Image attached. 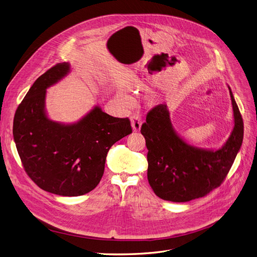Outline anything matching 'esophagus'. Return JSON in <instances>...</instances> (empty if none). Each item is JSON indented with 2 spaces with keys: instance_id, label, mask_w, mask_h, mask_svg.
I'll list each match as a JSON object with an SVG mask.
<instances>
[{
  "instance_id": "esophagus-1",
  "label": "esophagus",
  "mask_w": 257,
  "mask_h": 257,
  "mask_svg": "<svg viewBox=\"0 0 257 257\" xmlns=\"http://www.w3.org/2000/svg\"><path fill=\"white\" fill-rule=\"evenodd\" d=\"M131 122H132V126L134 132H139L141 128V124H142V119L138 114H134L131 117Z\"/></svg>"
}]
</instances>
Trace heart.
Masks as SVG:
<instances>
[{
    "instance_id": "heart-1",
    "label": "heart",
    "mask_w": 257,
    "mask_h": 257,
    "mask_svg": "<svg viewBox=\"0 0 257 257\" xmlns=\"http://www.w3.org/2000/svg\"><path fill=\"white\" fill-rule=\"evenodd\" d=\"M127 101H128V103H132V99L131 98H127Z\"/></svg>"
}]
</instances>
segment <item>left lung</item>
<instances>
[{
  "instance_id": "1",
  "label": "left lung",
  "mask_w": 257,
  "mask_h": 257,
  "mask_svg": "<svg viewBox=\"0 0 257 257\" xmlns=\"http://www.w3.org/2000/svg\"><path fill=\"white\" fill-rule=\"evenodd\" d=\"M234 127L221 148H195L180 139L172 128L166 104H158L146 115L141 126L147 153V178L160 198L187 202L204 197L220 187L227 176L244 137V122L229 88Z\"/></svg>"
}]
</instances>
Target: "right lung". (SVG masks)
<instances>
[{
    "label": "right lung",
    "mask_w": 257,
    "mask_h": 257,
    "mask_svg": "<svg viewBox=\"0 0 257 257\" xmlns=\"http://www.w3.org/2000/svg\"><path fill=\"white\" fill-rule=\"evenodd\" d=\"M68 70V63H58L35 81L15 112L13 138L26 173L40 189L81 196L99 184L109 149L133 128L128 118L113 117L98 107L78 123L48 119L45 89Z\"/></svg>",
    "instance_id": "right-lung-1"
}]
</instances>
